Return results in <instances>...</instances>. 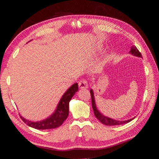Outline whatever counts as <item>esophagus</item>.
I'll return each instance as SVG.
<instances>
[{
	"mask_svg": "<svg viewBox=\"0 0 159 159\" xmlns=\"http://www.w3.org/2000/svg\"><path fill=\"white\" fill-rule=\"evenodd\" d=\"M79 86L80 89H82V88H88V85L87 80L85 79H82L81 80H80L79 83Z\"/></svg>",
	"mask_w": 159,
	"mask_h": 159,
	"instance_id": "34e87169",
	"label": "esophagus"
}]
</instances>
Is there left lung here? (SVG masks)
I'll return each mask as SVG.
<instances>
[{
	"label": "left lung",
	"instance_id": "left-lung-1",
	"mask_svg": "<svg viewBox=\"0 0 159 159\" xmlns=\"http://www.w3.org/2000/svg\"><path fill=\"white\" fill-rule=\"evenodd\" d=\"M130 52L131 54H133V55H134L138 56V57H142V54L140 53V52H139L138 48H137L135 46H133L131 48V50L130 51ZM90 95H91V101H92V106H93L94 114H95V117L98 118L99 121L103 123V124L107 125H122V124H125V123H127L128 122H130L133 119V118H132V119L128 120H123V121H119V120H116L111 119V118H108L107 116H104V115L101 114L98 110L97 109V107H96V105H95V98H94L93 90H90Z\"/></svg>",
	"mask_w": 159,
	"mask_h": 159
}]
</instances>
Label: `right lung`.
Wrapping results in <instances>:
<instances>
[{
  "mask_svg": "<svg viewBox=\"0 0 159 159\" xmlns=\"http://www.w3.org/2000/svg\"><path fill=\"white\" fill-rule=\"evenodd\" d=\"M78 90H79V86L77 83L72 85L61 98L55 113L45 120L38 122H32L20 116L21 120L27 125L39 130H48V129L60 127L68 117L69 103Z\"/></svg>",
  "mask_w": 159,
  "mask_h": 159,
  "instance_id": "right-lung-1",
  "label": "right lung"
}]
</instances>
